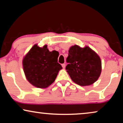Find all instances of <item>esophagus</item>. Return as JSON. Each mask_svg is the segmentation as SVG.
I'll return each mask as SVG.
<instances>
[{
  "label": "esophagus",
  "mask_w": 123,
  "mask_h": 123,
  "mask_svg": "<svg viewBox=\"0 0 123 123\" xmlns=\"http://www.w3.org/2000/svg\"><path fill=\"white\" fill-rule=\"evenodd\" d=\"M62 67H63V68H65V64H62Z\"/></svg>",
  "instance_id": "obj_1"
}]
</instances>
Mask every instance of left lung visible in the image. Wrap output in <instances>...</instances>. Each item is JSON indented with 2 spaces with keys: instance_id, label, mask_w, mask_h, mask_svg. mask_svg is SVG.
Wrapping results in <instances>:
<instances>
[{
  "instance_id": "obj_1",
  "label": "left lung",
  "mask_w": 123,
  "mask_h": 123,
  "mask_svg": "<svg viewBox=\"0 0 123 123\" xmlns=\"http://www.w3.org/2000/svg\"><path fill=\"white\" fill-rule=\"evenodd\" d=\"M67 72L77 85L86 86L98 80L101 72V61L98 55L88 46L75 45L69 50Z\"/></svg>"
}]
</instances>
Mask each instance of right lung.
Returning a JSON list of instances; mask_svg holds the SVG:
<instances>
[{
  "mask_svg": "<svg viewBox=\"0 0 123 123\" xmlns=\"http://www.w3.org/2000/svg\"><path fill=\"white\" fill-rule=\"evenodd\" d=\"M58 51H50L47 45L33 46L23 59L27 80L37 88H45L54 82L62 65L58 63Z\"/></svg>",
  "mask_w": 123,
  "mask_h": 123,
  "instance_id": "add662e5",
  "label": "right lung"
}]
</instances>
